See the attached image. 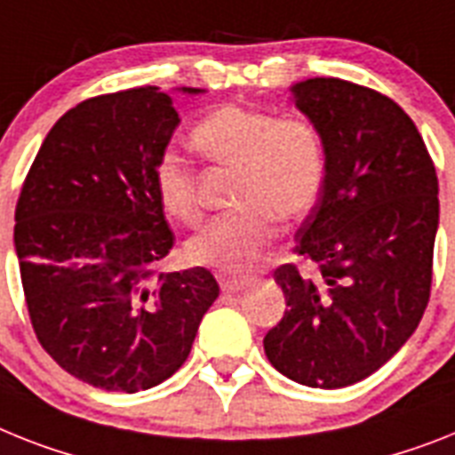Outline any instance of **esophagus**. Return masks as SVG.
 <instances>
[{
    "instance_id": "34e87169",
    "label": "esophagus",
    "mask_w": 455,
    "mask_h": 455,
    "mask_svg": "<svg viewBox=\"0 0 455 455\" xmlns=\"http://www.w3.org/2000/svg\"><path fill=\"white\" fill-rule=\"evenodd\" d=\"M249 286H251L249 276H223V279H220V288H223L225 292L246 291Z\"/></svg>"
}]
</instances>
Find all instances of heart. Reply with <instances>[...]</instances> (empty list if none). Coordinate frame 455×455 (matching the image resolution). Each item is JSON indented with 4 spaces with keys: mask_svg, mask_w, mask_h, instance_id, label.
<instances>
[{
    "mask_svg": "<svg viewBox=\"0 0 455 455\" xmlns=\"http://www.w3.org/2000/svg\"><path fill=\"white\" fill-rule=\"evenodd\" d=\"M190 141L206 160L239 169L235 183L239 209L216 216L188 239L186 255L193 265L242 272L272 242V216L292 223L316 204L325 176V146L311 120L276 118L262 108L225 104L195 123ZM153 183L172 219L197 220V181L183 160L164 156Z\"/></svg>",
    "mask_w": 455,
    "mask_h": 455,
    "instance_id": "1",
    "label": "heart"
}]
</instances>
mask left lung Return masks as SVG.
<instances>
[{
    "label": "left lung",
    "instance_id": "left-lung-1",
    "mask_svg": "<svg viewBox=\"0 0 455 455\" xmlns=\"http://www.w3.org/2000/svg\"><path fill=\"white\" fill-rule=\"evenodd\" d=\"M291 92L325 146L321 193L295 232V253L318 274L274 272L288 309L262 344L283 377L344 388L386 365L421 323L437 174L414 120L390 97L341 78H307Z\"/></svg>",
    "mask_w": 455,
    "mask_h": 455
}]
</instances>
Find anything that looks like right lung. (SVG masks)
<instances>
[{"instance_id":"1","label":"right lung","mask_w":455,"mask_h":455,"mask_svg":"<svg viewBox=\"0 0 455 455\" xmlns=\"http://www.w3.org/2000/svg\"><path fill=\"white\" fill-rule=\"evenodd\" d=\"M179 123L156 85L85 100L52 125L22 183L13 246L29 321L46 354L95 388L163 384L219 298L209 269H156L174 232L153 176Z\"/></svg>"}]
</instances>
